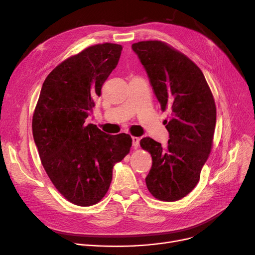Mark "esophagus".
<instances>
[{
	"mask_svg": "<svg viewBox=\"0 0 255 255\" xmlns=\"http://www.w3.org/2000/svg\"><path fill=\"white\" fill-rule=\"evenodd\" d=\"M131 141H132V146H134L135 148H137L139 146L140 138L139 137H131Z\"/></svg>",
	"mask_w": 255,
	"mask_h": 255,
	"instance_id": "1",
	"label": "esophagus"
}]
</instances>
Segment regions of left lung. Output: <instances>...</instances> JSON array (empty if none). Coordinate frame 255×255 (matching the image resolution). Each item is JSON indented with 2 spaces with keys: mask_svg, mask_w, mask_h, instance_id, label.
<instances>
[{
  "mask_svg": "<svg viewBox=\"0 0 255 255\" xmlns=\"http://www.w3.org/2000/svg\"><path fill=\"white\" fill-rule=\"evenodd\" d=\"M146 71L162 110L171 115L164 125L169 132L166 148L149 137L140 141L150 152L152 166L145 181L163 201L179 200L195 188L212 149L216 105L200 68L184 54L161 41L131 45Z\"/></svg>",
  "mask_w": 255,
  "mask_h": 255,
  "instance_id": "left-lung-1",
  "label": "left lung"
}]
</instances>
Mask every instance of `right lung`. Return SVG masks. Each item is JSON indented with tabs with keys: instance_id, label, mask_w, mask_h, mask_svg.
<instances>
[{
	"instance_id": "1",
	"label": "right lung",
	"mask_w": 255,
	"mask_h": 255,
	"mask_svg": "<svg viewBox=\"0 0 255 255\" xmlns=\"http://www.w3.org/2000/svg\"><path fill=\"white\" fill-rule=\"evenodd\" d=\"M121 50L119 44H96L66 59L46 77L34 111L33 138L44 170L56 189L80 207L106 195L114 164L131 146L129 135L106 134L85 121Z\"/></svg>"
}]
</instances>
